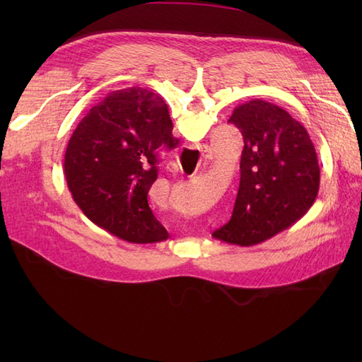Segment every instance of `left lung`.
I'll return each mask as SVG.
<instances>
[{
	"label": "left lung",
	"instance_id": "1",
	"mask_svg": "<svg viewBox=\"0 0 362 362\" xmlns=\"http://www.w3.org/2000/svg\"><path fill=\"white\" fill-rule=\"evenodd\" d=\"M241 130V180L232 218L213 233L249 247L297 222L319 193L320 169L306 129L263 99L238 105L228 119Z\"/></svg>",
	"mask_w": 362,
	"mask_h": 362
}]
</instances>
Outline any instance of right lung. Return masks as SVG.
I'll return each instance as SVG.
<instances>
[{"instance_id": "1", "label": "right lung", "mask_w": 362, "mask_h": 362, "mask_svg": "<svg viewBox=\"0 0 362 362\" xmlns=\"http://www.w3.org/2000/svg\"><path fill=\"white\" fill-rule=\"evenodd\" d=\"M177 144L158 95L141 87L112 91L68 141V189L83 214L112 235L136 244L163 241L168 232L152 214L148 193L158 175V151Z\"/></svg>"}]
</instances>
